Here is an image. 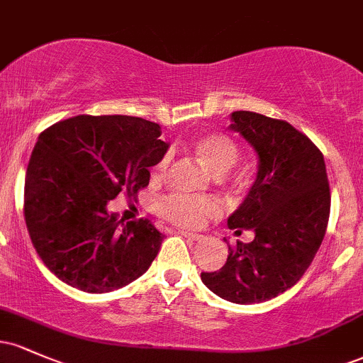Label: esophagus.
I'll return each instance as SVG.
<instances>
[{"instance_id": "esophagus-1", "label": "esophagus", "mask_w": 363, "mask_h": 363, "mask_svg": "<svg viewBox=\"0 0 363 363\" xmlns=\"http://www.w3.org/2000/svg\"><path fill=\"white\" fill-rule=\"evenodd\" d=\"M181 235L184 237V239H189V240H201L203 235L201 234H193V232H181Z\"/></svg>"}]
</instances>
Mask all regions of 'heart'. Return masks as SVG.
Returning <instances> with one entry per match:
<instances>
[{"label":"heart","mask_w":363,"mask_h":363,"mask_svg":"<svg viewBox=\"0 0 363 363\" xmlns=\"http://www.w3.org/2000/svg\"><path fill=\"white\" fill-rule=\"evenodd\" d=\"M193 148L199 160L216 176L228 172L240 157L239 145L230 136L222 135V133L199 136L193 143ZM165 167H167V157L158 162L153 169V174L160 176ZM158 211L169 222L181 225V227H194V225L201 223L206 215L216 211V203L211 198H203V196L172 194L162 199Z\"/></svg>","instance_id":"1"}]
</instances>
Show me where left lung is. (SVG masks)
<instances>
[{
  "label": "left lung",
  "mask_w": 363,
  "mask_h": 363,
  "mask_svg": "<svg viewBox=\"0 0 363 363\" xmlns=\"http://www.w3.org/2000/svg\"><path fill=\"white\" fill-rule=\"evenodd\" d=\"M230 129L257 155V176L240 206L228 216L237 235L252 242L228 245L227 262L201 280L234 303H259L295 285L319 251L328 228L331 194L320 150L290 123L235 111Z\"/></svg>",
  "instance_id": "8db88e82"
}]
</instances>
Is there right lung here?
Returning <instances> with one entry per match:
<instances>
[{
    "mask_svg": "<svg viewBox=\"0 0 363 363\" xmlns=\"http://www.w3.org/2000/svg\"><path fill=\"white\" fill-rule=\"evenodd\" d=\"M160 126L131 116H74L39 135L25 176L23 215L37 254L61 281L89 294L140 278L164 235L147 218L107 211L121 191L148 186L169 143Z\"/></svg>",
    "mask_w": 363,
    "mask_h": 363,
    "instance_id": "add662e5",
    "label": "right lung"
}]
</instances>
